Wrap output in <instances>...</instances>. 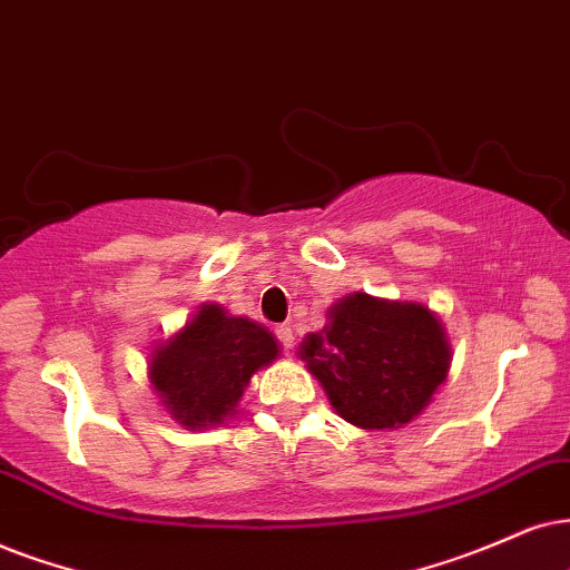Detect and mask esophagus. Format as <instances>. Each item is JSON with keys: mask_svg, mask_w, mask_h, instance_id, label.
Wrapping results in <instances>:
<instances>
[{"mask_svg": "<svg viewBox=\"0 0 570 570\" xmlns=\"http://www.w3.org/2000/svg\"><path fill=\"white\" fill-rule=\"evenodd\" d=\"M276 336H278V342L284 344L286 352L294 350V331L289 326H278L276 328Z\"/></svg>", "mask_w": 570, "mask_h": 570, "instance_id": "esophagus-1", "label": "esophagus"}]
</instances>
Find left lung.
I'll list each match as a JSON object with an SVG mask.
<instances>
[{
  "label": "left lung",
  "mask_w": 570,
  "mask_h": 570,
  "mask_svg": "<svg viewBox=\"0 0 570 570\" xmlns=\"http://www.w3.org/2000/svg\"><path fill=\"white\" fill-rule=\"evenodd\" d=\"M338 415L360 429H402L426 410L450 371L442 321L417 302L355 292L299 347Z\"/></svg>",
  "instance_id": "obj_1"
}]
</instances>
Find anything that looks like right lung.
Masks as SVG:
<instances>
[{
  "label": "right lung",
  "instance_id": "right-lung-1",
  "mask_svg": "<svg viewBox=\"0 0 570 570\" xmlns=\"http://www.w3.org/2000/svg\"><path fill=\"white\" fill-rule=\"evenodd\" d=\"M278 352L268 328L210 302L199 305L194 318L153 352L149 381L181 426H218L236 415L249 379Z\"/></svg>",
  "mask_w": 570,
  "mask_h": 570
}]
</instances>
